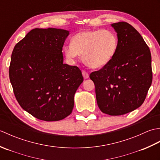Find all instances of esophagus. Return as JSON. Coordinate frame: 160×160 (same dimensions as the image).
<instances>
[{"label":"esophagus","mask_w":160,"mask_h":160,"mask_svg":"<svg viewBox=\"0 0 160 160\" xmlns=\"http://www.w3.org/2000/svg\"><path fill=\"white\" fill-rule=\"evenodd\" d=\"M82 76L84 77V79H87L88 78H89V73H88L86 71H82Z\"/></svg>","instance_id":"34e87169"}]
</instances>
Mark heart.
Returning a JSON list of instances; mask_svg holds the SVG:
<instances>
[{
    "label": "heart",
    "mask_w": 160,
    "mask_h": 160,
    "mask_svg": "<svg viewBox=\"0 0 160 160\" xmlns=\"http://www.w3.org/2000/svg\"><path fill=\"white\" fill-rule=\"evenodd\" d=\"M118 47V36L111 30H87L72 37L71 45L64 48V53L69 59L82 54L84 62L89 67L97 69L110 62Z\"/></svg>",
    "instance_id": "heart-1"
}]
</instances>
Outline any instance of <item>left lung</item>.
I'll return each mask as SVG.
<instances>
[{"mask_svg":"<svg viewBox=\"0 0 160 160\" xmlns=\"http://www.w3.org/2000/svg\"><path fill=\"white\" fill-rule=\"evenodd\" d=\"M118 38L116 53L100 70L90 73L98 107L104 113L120 115L143 104L152 73L149 47L136 29L126 22L112 24Z\"/></svg>","mask_w":160,"mask_h":160,"instance_id":"left-lung-1","label":"left lung"}]
</instances>
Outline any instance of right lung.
Masks as SVG:
<instances>
[{
    "instance_id": "add662e5",
    "label": "right lung",
    "mask_w": 160,
    "mask_h": 160,
    "mask_svg": "<svg viewBox=\"0 0 160 160\" xmlns=\"http://www.w3.org/2000/svg\"><path fill=\"white\" fill-rule=\"evenodd\" d=\"M69 32L36 28L15 45L9 75L24 110L40 120L58 121L73 108L74 94L83 82L77 66L63 64L62 47Z\"/></svg>"
}]
</instances>
